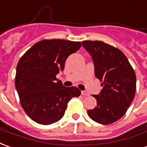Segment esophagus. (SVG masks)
<instances>
[{"label":"esophagus","instance_id":"esophagus-1","mask_svg":"<svg viewBox=\"0 0 147 147\" xmlns=\"http://www.w3.org/2000/svg\"><path fill=\"white\" fill-rule=\"evenodd\" d=\"M81 95L84 96H89V93L88 92H86V91H82V92H81Z\"/></svg>","mask_w":147,"mask_h":147}]
</instances>
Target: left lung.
<instances>
[{"instance_id":"obj_1","label":"left lung","mask_w":147,"mask_h":147,"mask_svg":"<svg viewBox=\"0 0 147 147\" xmlns=\"http://www.w3.org/2000/svg\"><path fill=\"white\" fill-rule=\"evenodd\" d=\"M95 65V74L103 88L99 95H93L97 106L88 110L91 119L109 125L121 118L136 94V77L125 55L117 48L100 40H84Z\"/></svg>"}]
</instances>
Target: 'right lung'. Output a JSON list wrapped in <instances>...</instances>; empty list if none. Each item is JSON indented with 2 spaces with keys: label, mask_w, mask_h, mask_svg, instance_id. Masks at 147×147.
Returning <instances> with one entry per match:
<instances>
[{
  "label": "right lung",
  "mask_w": 147,
  "mask_h": 147,
  "mask_svg": "<svg viewBox=\"0 0 147 147\" xmlns=\"http://www.w3.org/2000/svg\"><path fill=\"white\" fill-rule=\"evenodd\" d=\"M81 47L80 41L42 40L20 58L15 85L22 109L33 121L44 125L57 122L69 100L81 95L77 87H64L56 78L68 56Z\"/></svg>",
  "instance_id": "obj_1"
}]
</instances>
